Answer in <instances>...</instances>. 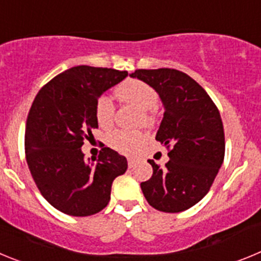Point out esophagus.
<instances>
[{"label":"esophagus","mask_w":261,"mask_h":261,"mask_svg":"<svg viewBox=\"0 0 261 261\" xmlns=\"http://www.w3.org/2000/svg\"><path fill=\"white\" fill-rule=\"evenodd\" d=\"M128 166H129V168L135 167V166H136V161H135V159L128 158Z\"/></svg>","instance_id":"1"}]
</instances>
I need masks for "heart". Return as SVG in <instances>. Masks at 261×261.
<instances>
[{"label":"heart","instance_id":"heart-1","mask_svg":"<svg viewBox=\"0 0 261 261\" xmlns=\"http://www.w3.org/2000/svg\"><path fill=\"white\" fill-rule=\"evenodd\" d=\"M116 94L123 102L130 103L142 110V121L145 124L153 123L151 110L158 105V94L155 90L140 80H126L120 85ZM115 106L112 99L107 95H102L96 100L95 119L99 126L110 128L114 121ZM145 141L142 132H128V130H115L107 138V142L114 150L121 154H135L140 145Z\"/></svg>","mask_w":261,"mask_h":261}]
</instances>
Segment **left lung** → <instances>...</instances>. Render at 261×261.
Listing matches in <instances>:
<instances>
[{"instance_id":"1","label":"left lung","mask_w":261,"mask_h":261,"mask_svg":"<svg viewBox=\"0 0 261 261\" xmlns=\"http://www.w3.org/2000/svg\"><path fill=\"white\" fill-rule=\"evenodd\" d=\"M150 85L165 114L155 140L170 147L166 168L149 161L153 175L142 181L145 199L165 213L187 211L211 190L225 156L220 112L204 89L175 69H140L129 74Z\"/></svg>"}]
</instances>
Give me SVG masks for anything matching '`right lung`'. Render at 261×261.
I'll use <instances>...</instances> for the list:
<instances>
[{
    "label": "right lung",
    "instance_id": "obj_1",
    "mask_svg": "<svg viewBox=\"0 0 261 261\" xmlns=\"http://www.w3.org/2000/svg\"><path fill=\"white\" fill-rule=\"evenodd\" d=\"M128 75L115 69L80 65L50 80L34 99L26 124V159L39 191L53 208L74 217L105 209L111 187L128 168L126 158L103 147L85 159L84 138L98 128L95 105Z\"/></svg>",
    "mask_w": 261,
    "mask_h": 261
}]
</instances>
